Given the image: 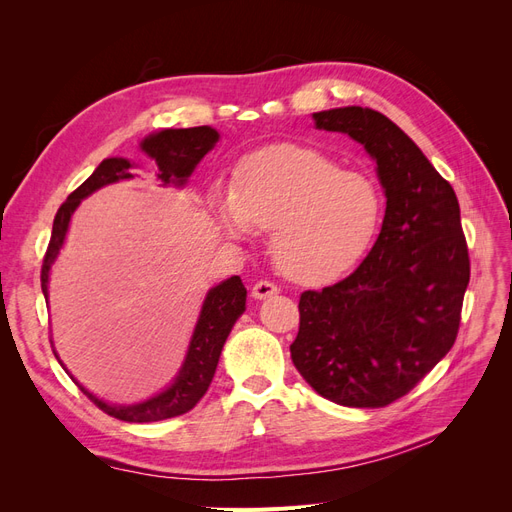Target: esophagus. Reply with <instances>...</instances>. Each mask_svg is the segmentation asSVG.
Segmentation results:
<instances>
[{
    "mask_svg": "<svg viewBox=\"0 0 512 512\" xmlns=\"http://www.w3.org/2000/svg\"><path fill=\"white\" fill-rule=\"evenodd\" d=\"M277 292H280V288H277V284H273V282H269V280H260V282H256L254 288H252V297H254V299H269V297H273V294H277Z\"/></svg>",
    "mask_w": 512,
    "mask_h": 512,
    "instance_id": "esophagus-1",
    "label": "esophagus"
}]
</instances>
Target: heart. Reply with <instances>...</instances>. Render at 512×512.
I'll return each mask as SVG.
<instances>
[{
	"mask_svg": "<svg viewBox=\"0 0 512 512\" xmlns=\"http://www.w3.org/2000/svg\"><path fill=\"white\" fill-rule=\"evenodd\" d=\"M213 215L228 237L271 230V254L290 280L320 284L346 273L382 220L378 183L309 147L280 145L247 158L235 190L215 188Z\"/></svg>",
	"mask_w": 512,
	"mask_h": 512,
	"instance_id": "b5f03b06",
	"label": "heart"
}]
</instances>
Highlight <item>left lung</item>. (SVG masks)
Masks as SVG:
<instances>
[{
    "mask_svg": "<svg viewBox=\"0 0 512 512\" xmlns=\"http://www.w3.org/2000/svg\"><path fill=\"white\" fill-rule=\"evenodd\" d=\"M378 164L386 196L380 235L342 282L305 290L294 367L324 399L384 408L410 393L453 348L470 282L459 203L412 138L361 106L314 113Z\"/></svg>",
    "mask_w": 512,
    "mask_h": 512,
    "instance_id": "left-lung-1",
    "label": "left lung"
}]
</instances>
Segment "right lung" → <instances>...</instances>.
Here are the masks:
<instances>
[{
  "instance_id": "add662e5",
  "label": "right lung",
  "mask_w": 512,
  "mask_h": 512,
  "mask_svg": "<svg viewBox=\"0 0 512 512\" xmlns=\"http://www.w3.org/2000/svg\"><path fill=\"white\" fill-rule=\"evenodd\" d=\"M218 138H220L218 130H213L209 126L162 130L156 134H149L141 143V149L149 158L156 160L160 168L158 179L164 185L168 183L183 185L192 175L196 164L207 156V153L215 147V143H218ZM130 168L132 164L123 158L104 160L94 173H91V177L85 179L79 188L66 198V203L57 209V215L53 220L51 241H49V247H46L42 271H40L44 297H49V294H46V290H49V271L61 250V245H64L74 209L79 207V203L85 196L100 190L102 185L115 183L121 179H132ZM245 297H247V290L239 275H232L230 280L209 290L203 309H200V318L196 322L188 356H185V363L179 371V376L164 393L143 401V404H134V406L104 404L102 399L91 395L85 386H81L74 378L72 380L83 391V395H87L91 401H94L102 412L126 423H153V421H164V418H173V416L190 412L209 389L232 324H235L237 318L245 312Z\"/></svg>"
}]
</instances>
